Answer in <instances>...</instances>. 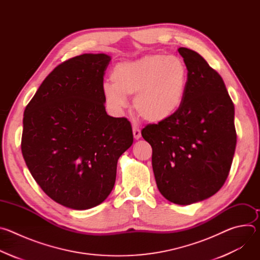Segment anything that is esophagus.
Listing matches in <instances>:
<instances>
[{
    "mask_svg": "<svg viewBox=\"0 0 260 260\" xmlns=\"http://www.w3.org/2000/svg\"><path fill=\"white\" fill-rule=\"evenodd\" d=\"M133 134L136 140H139L141 138V129L138 126H133Z\"/></svg>",
    "mask_w": 260,
    "mask_h": 260,
    "instance_id": "1",
    "label": "esophagus"
}]
</instances>
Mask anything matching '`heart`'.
<instances>
[{
	"mask_svg": "<svg viewBox=\"0 0 260 260\" xmlns=\"http://www.w3.org/2000/svg\"><path fill=\"white\" fill-rule=\"evenodd\" d=\"M112 84L103 94L116 112L125 108V96L134 95V108L146 121L158 123L171 118L181 108L188 81V69L175 55L148 54L120 62L111 73Z\"/></svg>",
	"mask_w": 260,
	"mask_h": 260,
	"instance_id": "1",
	"label": "heart"
}]
</instances>
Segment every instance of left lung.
Instances as JSON below:
<instances>
[{
  "label": "left lung",
  "mask_w": 260,
  "mask_h": 260,
  "mask_svg": "<svg viewBox=\"0 0 260 260\" xmlns=\"http://www.w3.org/2000/svg\"><path fill=\"white\" fill-rule=\"evenodd\" d=\"M188 69L184 101L171 118L148 124L142 137L152 147L159 192L190 205L214 196L230 174L236 144L235 106L223 79L198 52L180 47Z\"/></svg>",
  "instance_id": "1"
}]
</instances>
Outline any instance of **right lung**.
Wrapping results in <instances>:
<instances>
[{
  "label": "right lung",
  "mask_w": 260,
  "mask_h": 260,
  "mask_svg": "<svg viewBox=\"0 0 260 260\" xmlns=\"http://www.w3.org/2000/svg\"><path fill=\"white\" fill-rule=\"evenodd\" d=\"M110 60L85 53L63 61L24 110L21 152L28 171L50 199L70 209H90L108 198L118 158L134 141L129 121L106 112Z\"/></svg>",
  "instance_id": "1"
}]
</instances>
